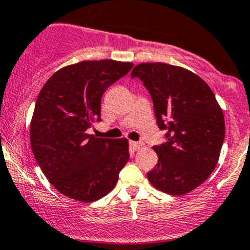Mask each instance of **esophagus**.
I'll list each match as a JSON object with an SVG mask.
<instances>
[{
    "instance_id": "esophagus-1",
    "label": "esophagus",
    "mask_w": 250,
    "mask_h": 250,
    "mask_svg": "<svg viewBox=\"0 0 250 250\" xmlns=\"http://www.w3.org/2000/svg\"><path fill=\"white\" fill-rule=\"evenodd\" d=\"M129 145L133 150H139L141 146H143V144L139 143V141H129Z\"/></svg>"
}]
</instances>
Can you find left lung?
<instances>
[{
	"label": "left lung",
	"instance_id": "left-lung-1",
	"mask_svg": "<svg viewBox=\"0 0 250 250\" xmlns=\"http://www.w3.org/2000/svg\"><path fill=\"white\" fill-rule=\"evenodd\" d=\"M130 76L150 93L157 125L167 140L153 146L158 163L147 173L148 181L174 196L195 190L215 169L225 138L215 95L197 75L163 62L137 65Z\"/></svg>",
	"mask_w": 250,
	"mask_h": 250
}]
</instances>
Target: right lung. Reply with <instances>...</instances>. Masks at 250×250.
<instances>
[{
  "label": "right lung",
  "mask_w": 250,
  "mask_h": 250,
  "mask_svg": "<svg viewBox=\"0 0 250 250\" xmlns=\"http://www.w3.org/2000/svg\"><path fill=\"white\" fill-rule=\"evenodd\" d=\"M132 67V62L107 59L69 65L37 97L30 127L32 152L49 183L72 200L88 203L104 197L129 160L125 138H95L87 129L102 121L105 90Z\"/></svg>",
  "instance_id": "obj_1"
}]
</instances>
